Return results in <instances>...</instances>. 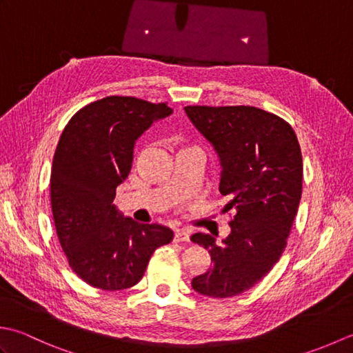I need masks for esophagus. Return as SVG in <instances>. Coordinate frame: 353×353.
<instances>
[{"label": "esophagus", "mask_w": 353, "mask_h": 353, "mask_svg": "<svg viewBox=\"0 0 353 353\" xmlns=\"http://www.w3.org/2000/svg\"><path fill=\"white\" fill-rule=\"evenodd\" d=\"M174 241H176V243H186V241H190L188 232H185L183 229H177V230L174 232Z\"/></svg>", "instance_id": "esophagus-1"}]
</instances>
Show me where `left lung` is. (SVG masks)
<instances>
[{"mask_svg": "<svg viewBox=\"0 0 353 353\" xmlns=\"http://www.w3.org/2000/svg\"><path fill=\"white\" fill-rule=\"evenodd\" d=\"M186 115L220 157V192L234 208L221 244L209 234L192 243L211 253L212 267L192 288L209 297H232L256 285L279 261L302 196L303 163L292 127L253 106H186Z\"/></svg>", "mask_w": 353, "mask_h": 353, "instance_id": "obj_1", "label": "left lung"}]
</instances>
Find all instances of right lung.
I'll return each mask as SVG.
<instances>
[{
  "label": "right lung",
  "instance_id": "obj_1",
  "mask_svg": "<svg viewBox=\"0 0 353 353\" xmlns=\"http://www.w3.org/2000/svg\"><path fill=\"white\" fill-rule=\"evenodd\" d=\"M172 114L165 103L112 95L88 104L62 132L51 168V209L70 267L95 288L137 285L172 230L141 224L114 205L117 186L132 170L134 142Z\"/></svg>",
  "mask_w": 353,
  "mask_h": 353
}]
</instances>
